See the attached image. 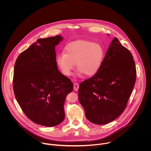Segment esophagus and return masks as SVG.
<instances>
[{"label": "esophagus", "mask_w": 151, "mask_h": 151, "mask_svg": "<svg viewBox=\"0 0 151 151\" xmlns=\"http://www.w3.org/2000/svg\"><path fill=\"white\" fill-rule=\"evenodd\" d=\"M78 88H79V86H78V84H77V83H74V84L73 88H74V91H78Z\"/></svg>", "instance_id": "34e87169"}]
</instances>
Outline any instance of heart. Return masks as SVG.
Masks as SVG:
<instances>
[{
	"label": "heart",
	"instance_id": "1",
	"mask_svg": "<svg viewBox=\"0 0 151 151\" xmlns=\"http://www.w3.org/2000/svg\"><path fill=\"white\" fill-rule=\"evenodd\" d=\"M104 57V49L99 44L79 40L68 43L65 47V53L57 56L56 62L66 76L71 74L76 63L80 73L92 76L99 71Z\"/></svg>",
	"mask_w": 151,
	"mask_h": 151
}]
</instances>
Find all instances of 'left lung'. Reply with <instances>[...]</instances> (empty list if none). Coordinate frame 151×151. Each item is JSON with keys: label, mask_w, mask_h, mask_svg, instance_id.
Listing matches in <instances>:
<instances>
[{"label": "left lung", "mask_w": 151, "mask_h": 151, "mask_svg": "<svg viewBox=\"0 0 151 151\" xmlns=\"http://www.w3.org/2000/svg\"><path fill=\"white\" fill-rule=\"evenodd\" d=\"M136 74L131 53L115 37L99 71L80 84L78 99L86 119L101 125L117 119L127 106Z\"/></svg>", "instance_id": "8db88e82"}]
</instances>
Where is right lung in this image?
Here are the masks:
<instances>
[{
	"label": "right lung",
	"mask_w": 151,
	"mask_h": 151,
	"mask_svg": "<svg viewBox=\"0 0 151 151\" xmlns=\"http://www.w3.org/2000/svg\"><path fill=\"white\" fill-rule=\"evenodd\" d=\"M61 35L39 39L17 58L13 89L22 110L31 121L53 127L65 119L64 104L73 84L58 70L55 46Z\"/></svg>",
	"instance_id": "obj_1"
}]
</instances>
